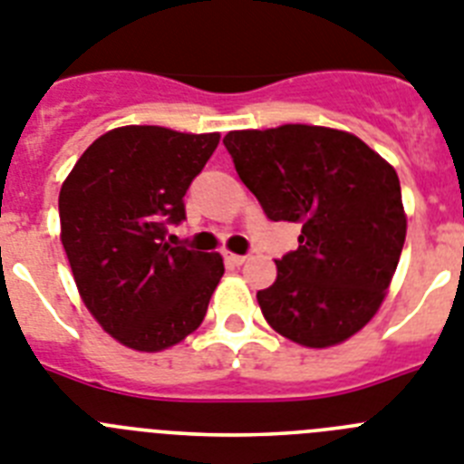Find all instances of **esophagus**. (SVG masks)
Listing matches in <instances>:
<instances>
[{"instance_id": "34e87169", "label": "esophagus", "mask_w": 464, "mask_h": 464, "mask_svg": "<svg viewBox=\"0 0 464 464\" xmlns=\"http://www.w3.org/2000/svg\"><path fill=\"white\" fill-rule=\"evenodd\" d=\"M225 260H227L229 265H235V267H239V265L246 263L248 256H237V253H225Z\"/></svg>"}]
</instances>
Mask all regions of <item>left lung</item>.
Here are the masks:
<instances>
[{
	"label": "left lung",
	"mask_w": 464,
	"mask_h": 464,
	"mask_svg": "<svg viewBox=\"0 0 464 464\" xmlns=\"http://www.w3.org/2000/svg\"><path fill=\"white\" fill-rule=\"evenodd\" d=\"M223 142L265 216L303 227L258 291L263 316L303 347L345 343L380 310L406 241L394 166L328 126L229 130Z\"/></svg>",
	"instance_id": "1"
}]
</instances>
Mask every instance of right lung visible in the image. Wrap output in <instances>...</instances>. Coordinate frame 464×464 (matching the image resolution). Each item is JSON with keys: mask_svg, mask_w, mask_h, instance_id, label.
<instances>
[{"mask_svg": "<svg viewBox=\"0 0 464 464\" xmlns=\"http://www.w3.org/2000/svg\"><path fill=\"white\" fill-rule=\"evenodd\" d=\"M220 133L119 126L86 148L58 197L61 241L86 310L129 350L161 352L204 322L220 253L166 239Z\"/></svg>", "mask_w": 464, "mask_h": 464, "instance_id": "add662e5", "label": "right lung"}]
</instances>
